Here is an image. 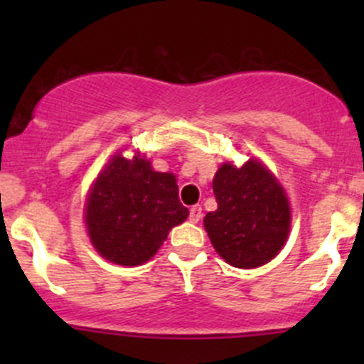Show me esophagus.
<instances>
[{
  "instance_id": "1",
  "label": "esophagus",
  "mask_w": 364,
  "mask_h": 364,
  "mask_svg": "<svg viewBox=\"0 0 364 364\" xmlns=\"http://www.w3.org/2000/svg\"><path fill=\"white\" fill-rule=\"evenodd\" d=\"M200 218H203V208H200V205H193V208L190 209V222L197 223Z\"/></svg>"
}]
</instances>
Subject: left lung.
I'll list each match as a JSON object with an SVG mask.
<instances>
[{
	"label": "left lung",
	"instance_id": "obj_1",
	"mask_svg": "<svg viewBox=\"0 0 364 364\" xmlns=\"http://www.w3.org/2000/svg\"><path fill=\"white\" fill-rule=\"evenodd\" d=\"M213 192L218 208L204 216V227L227 264L252 269L278 255L291 230V204L269 168L257 159L241 167L225 161Z\"/></svg>",
	"mask_w": 364,
	"mask_h": 364
}]
</instances>
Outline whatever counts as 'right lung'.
<instances>
[{
    "label": "right lung",
    "instance_id": "add662e5",
    "mask_svg": "<svg viewBox=\"0 0 364 364\" xmlns=\"http://www.w3.org/2000/svg\"><path fill=\"white\" fill-rule=\"evenodd\" d=\"M188 209L179 203L176 176L153 171L151 161L121 153L102 168L86 200L87 236L104 259L139 266L151 259Z\"/></svg>",
    "mask_w": 364,
    "mask_h": 364
}]
</instances>
